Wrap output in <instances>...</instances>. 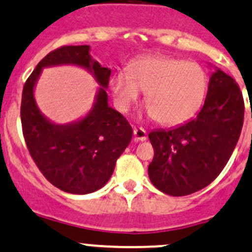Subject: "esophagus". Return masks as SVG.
Wrapping results in <instances>:
<instances>
[{"instance_id":"obj_1","label":"esophagus","mask_w":252,"mask_h":252,"mask_svg":"<svg viewBox=\"0 0 252 252\" xmlns=\"http://www.w3.org/2000/svg\"><path fill=\"white\" fill-rule=\"evenodd\" d=\"M133 136H134V142H143L147 139V132L142 127H136L133 129Z\"/></svg>"}]
</instances>
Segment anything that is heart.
<instances>
[{
    "mask_svg": "<svg viewBox=\"0 0 252 252\" xmlns=\"http://www.w3.org/2000/svg\"><path fill=\"white\" fill-rule=\"evenodd\" d=\"M114 102L127 111L145 92L148 115L164 125H177L193 115L206 90V74L194 62L149 57L119 71L110 79Z\"/></svg>",
    "mask_w": 252,
    "mask_h": 252,
    "instance_id": "obj_1",
    "label": "heart"
}]
</instances>
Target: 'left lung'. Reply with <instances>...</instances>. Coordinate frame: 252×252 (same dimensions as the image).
I'll return each instance as SVG.
<instances>
[{
    "mask_svg": "<svg viewBox=\"0 0 252 252\" xmlns=\"http://www.w3.org/2000/svg\"><path fill=\"white\" fill-rule=\"evenodd\" d=\"M243 121L240 88L232 76L216 68L195 118L149 133L154 148V158L148 166L152 183L172 196L189 195L209 186L229 160Z\"/></svg>",
    "mask_w": 252,
    "mask_h": 252,
    "instance_id": "obj_1",
    "label": "left lung"
}]
</instances>
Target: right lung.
<instances>
[{
	"label": "right lung",
	"mask_w": 252,
	"mask_h": 252,
	"mask_svg": "<svg viewBox=\"0 0 252 252\" xmlns=\"http://www.w3.org/2000/svg\"><path fill=\"white\" fill-rule=\"evenodd\" d=\"M90 46H63L48 53L23 88V134L31 158L42 175L61 190L88 194L104 187L132 139V127L108 105L107 88L111 70L92 59ZM76 65L91 72L101 87L93 109L84 118L59 126L45 118L35 104L33 91L42 69Z\"/></svg>",
	"instance_id": "obj_1"
}]
</instances>
